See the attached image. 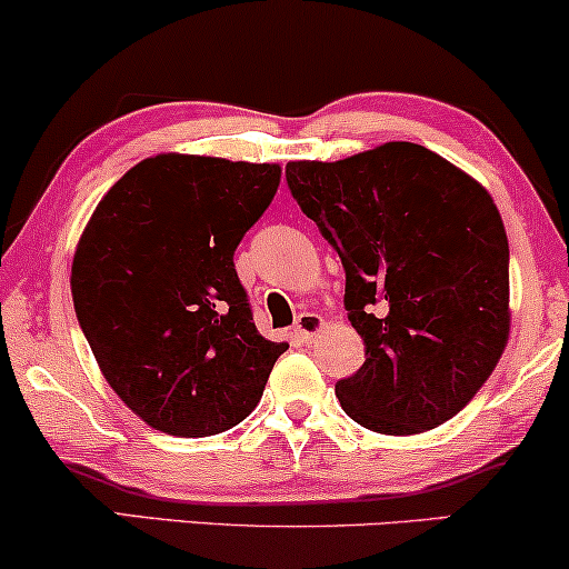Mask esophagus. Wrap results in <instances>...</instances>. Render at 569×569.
I'll return each instance as SVG.
<instances>
[{
  "mask_svg": "<svg viewBox=\"0 0 569 569\" xmlns=\"http://www.w3.org/2000/svg\"><path fill=\"white\" fill-rule=\"evenodd\" d=\"M321 329H325V317H319V313H313V311H303L298 317L296 329H292V332H296L298 340L311 342L321 332Z\"/></svg>",
  "mask_w": 569,
  "mask_h": 569,
  "instance_id": "34e87169",
  "label": "esophagus"
}]
</instances>
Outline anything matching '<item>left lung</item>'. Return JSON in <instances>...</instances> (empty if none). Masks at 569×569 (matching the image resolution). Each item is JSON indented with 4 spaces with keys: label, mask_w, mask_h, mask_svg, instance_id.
<instances>
[{
    "label": "left lung",
    "mask_w": 569,
    "mask_h": 569,
    "mask_svg": "<svg viewBox=\"0 0 569 569\" xmlns=\"http://www.w3.org/2000/svg\"><path fill=\"white\" fill-rule=\"evenodd\" d=\"M287 184L338 250L367 346L363 367L335 385L342 411L382 435L448 422L509 340V242L488 189L413 142L290 160Z\"/></svg>",
    "instance_id": "1"
}]
</instances>
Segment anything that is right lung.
I'll return each instance as SVG.
<instances>
[{
    "instance_id": "right-lung-1",
    "label": "right lung",
    "mask_w": 569,
    "mask_h": 569,
    "mask_svg": "<svg viewBox=\"0 0 569 569\" xmlns=\"http://www.w3.org/2000/svg\"><path fill=\"white\" fill-rule=\"evenodd\" d=\"M279 181V163L160 152L97 202L70 292L102 377L144 425L208 438L261 401L290 346L252 325L234 250Z\"/></svg>"
}]
</instances>
